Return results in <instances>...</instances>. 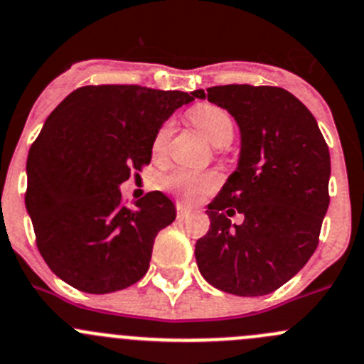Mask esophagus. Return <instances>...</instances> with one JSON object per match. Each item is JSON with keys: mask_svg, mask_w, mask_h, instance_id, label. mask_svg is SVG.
Segmentation results:
<instances>
[{"mask_svg": "<svg viewBox=\"0 0 364 364\" xmlns=\"http://www.w3.org/2000/svg\"><path fill=\"white\" fill-rule=\"evenodd\" d=\"M176 211H178V218H185L186 215H188V210H186L181 203L176 204Z\"/></svg>", "mask_w": 364, "mask_h": 364, "instance_id": "34e87169", "label": "esophagus"}]
</instances>
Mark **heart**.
<instances>
[{"label":"heart","instance_id":"obj_1","mask_svg":"<svg viewBox=\"0 0 364 364\" xmlns=\"http://www.w3.org/2000/svg\"><path fill=\"white\" fill-rule=\"evenodd\" d=\"M190 121L217 147L228 146L232 140V136H235V121H232V117L224 108L217 107V105L200 103L193 107L192 112H190ZM172 132H174V122L172 121L164 122L161 128L158 129L153 142V153L156 156H160L167 149ZM215 183H217V178L211 174H199V172L178 168V171L165 176L161 185H164L165 190L174 193L178 199H181L183 203H193L204 192L213 188Z\"/></svg>","mask_w":364,"mask_h":364}]
</instances>
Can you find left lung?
<instances>
[{"instance_id": "8db88e82", "label": "left lung", "mask_w": 364, "mask_h": 364, "mask_svg": "<svg viewBox=\"0 0 364 364\" xmlns=\"http://www.w3.org/2000/svg\"><path fill=\"white\" fill-rule=\"evenodd\" d=\"M235 117L240 156L208 204L210 229L197 240L199 272L240 297L272 294L308 263L329 208L331 156L311 112L279 87L224 85L193 90ZM244 215L240 226L227 218Z\"/></svg>"}]
</instances>
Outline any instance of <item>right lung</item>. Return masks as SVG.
<instances>
[{
    "label": "right lung",
    "mask_w": 364,
    "mask_h": 364,
    "mask_svg": "<svg viewBox=\"0 0 364 364\" xmlns=\"http://www.w3.org/2000/svg\"><path fill=\"white\" fill-rule=\"evenodd\" d=\"M192 94L139 85L70 92L28 153L26 210L48 267L87 294L124 290L146 276L158 232L176 218L165 193L126 206L121 185L151 161L158 129Z\"/></svg>",
    "instance_id": "obj_1"
}]
</instances>
